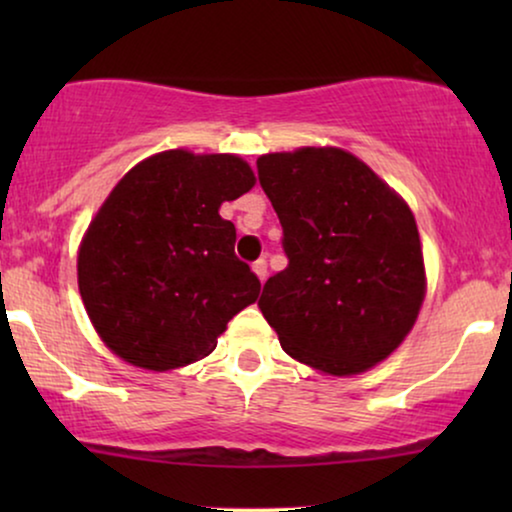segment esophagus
Returning <instances> with one entry per match:
<instances>
[{
	"label": "esophagus",
	"mask_w": 512,
	"mask_h": 512,
	"mask_svg": "<svg viewBox=\"0 0 512 512\" xmlns=\"http://www.w3.org/2000/svg\"><path fill=\"white\" fill-rule=\"evenodd\" d=\"M251 270H254V275L261 279V284L265 282V277H268V263L263 261V258H258V261L251 265Z\"/></svg>",
	"instance_id": "34e87169"
}]
</instances>
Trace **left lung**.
Segmentation results:
<instances>
[{
	"label": "left lung",
	"instance_id": "1",
	"mask_svg": "<svg viewBox=\"0 0 512 512\" xmlns=\"http://www.w3.org/2000/svg\"><path fill=\"white\" fill-rule=\"evenodd\" d=\"M256 165L289 256L263 286V317L291 359L333 377L366 373L403 345L422 310L415 214L338 146L263 153Z\"/></svg>",
	"mask_w": 512,
	"mask_h": 512
}]
</instances>
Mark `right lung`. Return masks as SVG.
<instances>
[{"mask_svg": "<svg viewBox=\"0 0 512 512\" xmlns=\"http://www.w3.org/2000/svg\"><path fill=\"white\" fill-rule=\"evenodd\" d=\"M254 184L235 153L170 149L111 188L81 237L76 277L90 324L118 359L156 373L188 366L256 303L261 282L219 214Z\"/></svg>", "mask_w": 512, "mask_h": 512, "instance_id": "1", "label": "right lung"}]
</instances>
